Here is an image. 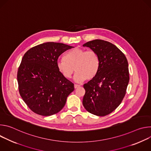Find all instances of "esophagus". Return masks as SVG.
Listing matches in <instances>:
<instances>
[{
    "label": "esophagus",
    "instance_id": "esophagus-1",
    "mask_svg": "<svg viewBox=\"0 0 151 151\" xmlns=\"http://www.w3.org/2000/svg\"><path fill=\"white\" fill-rule=\"evenodd\" d=\"M80 87V85H78V84H75V85H74V87H75V89L77 88H78V87Z\"/></svg>",
    "mask_w": 151,
    "mask_h": 151
}]
</instances>
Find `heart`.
Listing matches in <instances>:
<instances>
[{"mask_svg":"<svg viewBox=\"0 0 151 151\" xmlns=\"http://www.w3.org/2000/svg\"><path fill=\"white\" fill-rule=\"evenodd\" d=\"M63 58L57 64L58 71L67 79L71 78L74 71L76 72L74 78L77 82L93 79L100 69L99 57L93 50L76 48L66 52Z\"/></svg>","mask_w":151,"mask_h":151,"instance_id":"b5f03b06","label":"heart"}]
</instances>
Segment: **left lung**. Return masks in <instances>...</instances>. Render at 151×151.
<instances>
[{
	"label": "left lung",
	"instance_id": "8db88e82",
	"mask_svg": "<svg viewBox=\"0 0 151 151\" xmlns=\"http://www.w3.org/2000/svg\"><path fill=\"white\" fill-rule=\"evenodd\" d=\"M95 51L100 58L96 76L83 85V106L99 116L109 115L121 103L128 84V64L124 53L112 43L100 39L83 45Z\"/></svg>",
	"mask_w": 151,
	"mask_h": 151
}]
</instances>
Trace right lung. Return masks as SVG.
<instances>
[{"mask_svg": "<svg viewBox=\"0 0 151 151\" xmlns=\"http://www.w3.org/2000/svg\"><path fill=\"white\" fill-rule=\"evenodd\" d=\"M73 47L61 43L46 42L29 50L17 72L19 93L30 109L42 116L60 112L74 84L58 71V57Z\"/></svg>", "mask_w": 151, "mask_h": 151, "instance_id": "add662e5", "label": "right lung"}]
</instances>
